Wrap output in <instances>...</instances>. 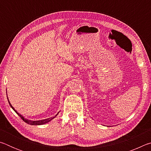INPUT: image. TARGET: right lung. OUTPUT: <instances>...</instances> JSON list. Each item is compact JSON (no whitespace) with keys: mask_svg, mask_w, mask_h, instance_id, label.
Listing matches in <instances>:
<instances>
[{"mask_svg":"<svg viewBox=\"0 0 151 151\" xmlns=\"http://www.w3.org/2000/svg\"><path fill=\"white\" fill-rule=\"evenodd\" d=\"M6 95H7V94H6ZM7 99H8V101H9V104H10V106H11V108L14 110V112H16V113L18 114V115H19V116L20 117V118H21L22 120H23V121H24L25 122H26V123L29 124H30V125H42V124H46V123H47V122H48L49 121H50L51 120H52L53 119H55V117L57 116V114H58V112H58V113H57V114H56V116H54V117H50V118L46 119H43V120H39V121H30V120L25 119L23 116L21 115V114H19V112H18L16 111V110L14 109V107L12 106V104H11V103H10V101H9V100L8 97H7Z\"/></svg>","mask_w":151,"mask_h":151,"instance_id":"right-lung-1","label":"right lung"}]
</instances>
